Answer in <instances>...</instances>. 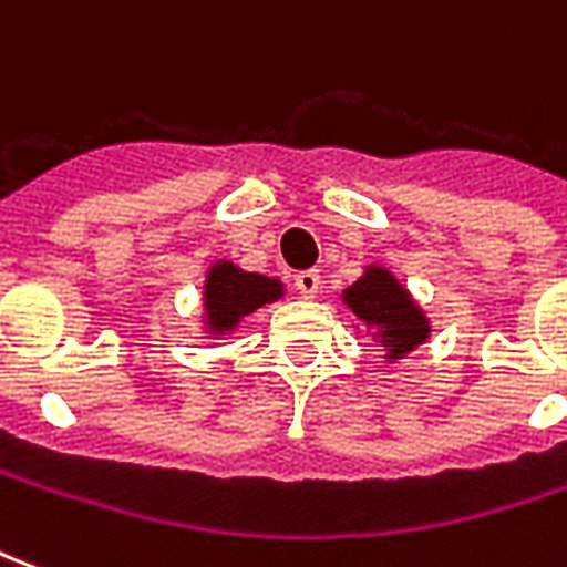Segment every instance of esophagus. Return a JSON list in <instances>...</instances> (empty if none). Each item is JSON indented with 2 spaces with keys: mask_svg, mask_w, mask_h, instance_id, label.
Listing matches in <instances>:
<instances>
[{
  "mask_svg": "<svg viewBox=\"0 0 567 567\" xmlns=\"http://www.w3.org/2000/svg\"><path fill=\"white\" fill-rule=\"evenodd\" d=\"M319 285H321L319 270H300V272H297V276H295L297 295L316 297V295H319Z\"/></svg>",
  "mask_w": 567,
  "mask_h": 567,
  "instance_id": "1",
  "label": "esophagus"
}]
</instances>
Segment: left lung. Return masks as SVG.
Here are the masks:
<instances>
[{"label":"left lung","instance_id":"8db88e82","mask_svg":"<svg viewBox=\"0 0 567 567\" xmlns=\"http://www.w3.org/2000/svg\"><path fill=\"white\" fill-rule=\"evenodd\" d=\"M343 300L352 307L358 319L380 328L382 346L389 349V358H401L419 343H425L427 321L413 307V300L389 270L370 267L352 288H346Z\"/></svg>","mask_w":567,"mask_h":567}]
</instances>
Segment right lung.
Segmentation results:
<instances>
[{"mask_svg":"<svg viewBox=\"0 0 567 567\" xmlns=\"http://www.w3.org/2000/svg\"><path fill=\"white\" fill-rule=\"evenodd\" d=\"M279 282L255 272H243L234 264H215L206 282V309L209 324L215 331H230L236 321L246 319L264 303H272L279 297Z\"/></svg>","mask_w":567,"mask_h":567,"instance_id":"obj_1","label":"right lung"}]
</instances>
